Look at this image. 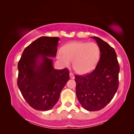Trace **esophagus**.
Here are the masks:
<instances>
[{"label": "esophagus", "mask_w": 134, "mask_h": 134, "mask_svg": "<svg viewBox=\"0 0 134 134\" xmlns=\"http://www.w3.org/2000/svg\"><path fill=\"white\" fill-rule=\"evenodd\" d=\"M69 75H70V79H74V74L72 73V72H70V74H69Z\"/></svg>", "instance_id": "1"}]
</instances>
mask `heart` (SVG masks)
<instances>
[{
    "instance_id": "1",
    "label": "heart",
    "mask_w": 134,
    "mask_h": 134,
    "mask_svg": "<svg viewBox=\"0 0 134 134\" xmlns=\"http://www.w3.org/2000/svg\"><path fill=\"white\" fill-rule=\"evenodd\" d=\"M58 58L65 65L73 62V68L77 73L84 75L94 69L100 57V49L94 43L75 41L63 48Z\"/></svg>"
}]
</instances>
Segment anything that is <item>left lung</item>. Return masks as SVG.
Returning a JSON list of instances; mask_svg holds the SVG:
<instances>
[{
    "label": "left lung",
    "mask_w": 134,
    "mask_h": 134,
    "mask_svg": "<svg viewBox=\"0 0 134 134\" xmlns=\"http://www.w3.org/2000/svg\"><path fill=\"white\" fill-rule=\"evenodd\" d=\"M100 49V58L93 72L85 76L76 75V95L84 109L100 110L114 97L118 88L120 66L113 48L101 38L94 36Z\"/></svg>",
    "instance_id": "left-lung-1"
}]
</instances>
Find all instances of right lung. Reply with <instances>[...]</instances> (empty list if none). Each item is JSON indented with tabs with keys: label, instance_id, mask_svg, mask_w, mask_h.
<instances>
[{
	"label": "right lung",
	"instance_id": "right-lung-1",
	"mask_svg": "<svg viewBox=\"0 0 134 134\" xmlns=\"http://www.w3.org/2000/svg\"><path fill=\"white\" fill-rule=\"evenodd\" d=\"M58 37L41 36L24 49L18 62V86L33 108L50 110L70 79L68 69L57 70L53 60L57 52Z\"/></svg>",
	"mask_w": 134,
	"mask_h": 134
}]
</instances>
